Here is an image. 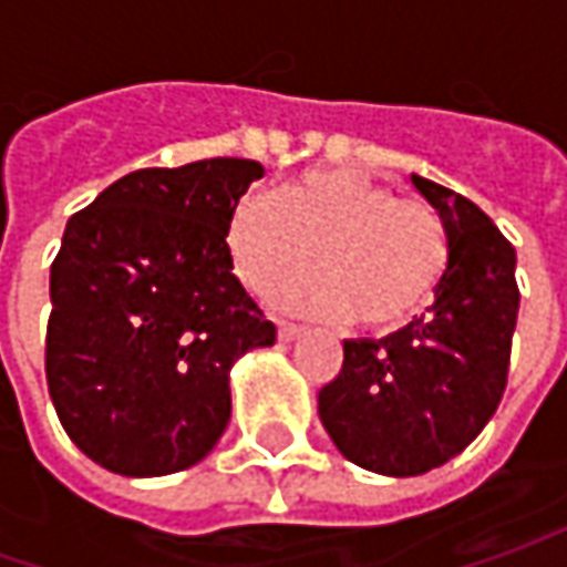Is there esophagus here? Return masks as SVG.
<instances>
[{"label":"esophagus","mask_w":567,"mask_h":567,"mask_svg":"<svg viewBox=\"0 0 567 567\" xmlns=\"http://www.w3.org/2000/svg\"><path fill=\"white\" fill-rule=\"evenodd\" d=\"M277 334H280V340H296L302 334V328L293 321H277Z\"/></svg>","instance_id":"esophagus-1"}]
</instances>
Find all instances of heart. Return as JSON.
<instances>
[{"label":"heart","instance_id":"1","mask_svg":"<svg viewBox=\"0 0 567 567\" xmlns=\"http://www.w3.org/2000/svg\"><path fill=\"white\" fill-rule=\"evenodd\" d=\"M227 249L249 290H268L316 250L322 271L282 279L274 302L388 331L435 293L447 268V229L425 202L398 198L357 169L321 166L284 183L274 198H243L229 210Z\"/></svg>","mask_w":567,"mask_h":567}]
</instances>
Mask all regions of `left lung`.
Wrapping results in <instances>:
<instances>
[{"mask_svg":"<svg viewBox=\"0 0 567 567\" xmlns=\"http://www.w3.org/2000/svg\"><path fill=\"white\" fill-rule=\"evenodd\" d=\"M413 188L447 229V268L425 316L388 338L343 340V365L318 391L338 451L381 476H420L483 432L508 381L517 255L470 198L425 176Z\"/></svg>","mask_w":567,"mask_h":567,"instance_id":"8db88e82","label":"left lung"}]
</instances>
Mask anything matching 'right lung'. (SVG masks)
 I'll return each instance as SVG.
<instances>
[{
    "mask_svg": "<svg viewBox=\"0 0 567 567\" xmlns=\"http://www.w3.org/2000/svg\"><path fill=\"white\" fill-rule=\"evenodd\" d=\"M261 176L239 157L135 169L65 224L47 384L69 439L110 473L205 461L229 423V369L277 340L227 249L229 210Z\"/></svg>",
    "mask_w": 567,
    "mask_h": 567,
    "instance_id": "obj_1",
    "label": "right lung"
}]
</instances>
